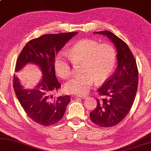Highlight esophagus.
I'll return each instance as SVG.
<instances>
[{
	"mask_svg": "<svg viewBox=\"0 0 151 151\" xmlns=\"http://www.w3.org/2000/svg\"><path fill=\"white\" fill-rule=\"evenodd\" d=\"M75 98H80V99H86L88 97L86 96H75Z\"/></svg>",
	"mask_w": 151,
	"mask_h": 151,
	"instance_id": "34e87169",
	"label": "esophagus"
}]
</instances>
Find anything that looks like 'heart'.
<instances>
[{"label": "heart", "mask_w": 151, "mask_h": 151, "mask_svg": "<svg viewBox=\"0 0 151 151\" xmlns=\"http://www.w3.org/2000/svg\"><path fill=\"white\" fill-rule=\"evenodd\" d=\"M68 54L59 52L55 57L54 66L60 77L66 78L72 73L70 59L73 63L83 62L81 73L75 76L64 86L68 94L84 95L89 92L95 81L102 83L111 75L116 63L115 48L109 44H99L93 40H82L68 50Z\"/></svg>", "instance_id": "heart-1"}]
</instances>
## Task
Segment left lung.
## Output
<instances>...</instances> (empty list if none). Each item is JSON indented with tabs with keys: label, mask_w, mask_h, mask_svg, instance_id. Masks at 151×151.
<instances>
[{
	"label": "left lung",
	"mask_w": 151,
	"mask_h": 151,
	"mask_svg": "<svg viewBox=\"0 0 151 151\" xmlns=\"http://www.w3.org/2000/svg\"><path fill=\"white\" fill-rule=\"evenodd\" d=\"M94 33L107 36L117 50L115 73L98 90L104 99H96V107L90 114L91 120L96 124L111 127L120 122L132 107L138 84V70L134 57L124 41L110 31Z\"/></svg>",
	"instance_id": "left-lung-1"
}]
</instances>
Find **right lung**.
I'll return each instance as SVG.
<instances>
[{
    "mask_svg": "<svg viewBox=\"0 0 151 151\" xmlns=\"http://www.w3.org/2000/svg\"><path fill=\"white\" fill-rule=\"evenodd\" d=\"M77 32L46 34L27 43L16 64L18 72L29 63L39 67L42 73L39 83L31 89H26L14 74V88L21 106L31 119L37 124L50 126L62 118L70 97L61 96L53 99L52 93L61 85L55 76V55Z\"/></svg>",
    "mask_w": 151,
    "mask_h": 151,
    "instance_id": "right-lung-1",
    "label": "right lung"
}]
</instances>
